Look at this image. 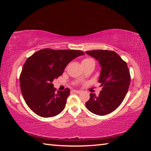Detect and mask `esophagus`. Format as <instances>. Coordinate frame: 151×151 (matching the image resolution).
I'll use <instances>...</instances> for the list:
<instances>
[{"mask_svg": "<svg viewBox=\"0 0 151 151\" xmlns=\"http://www.w3.org/2000/svg\"><path fill=\"white\" fill-rule=\"evenodd\" d=\"M74 93H77V94H79V93H81V91H76V90H73V91Z\"/></svg>", "mask_w": 151, "mask_h": 151, "instance_id": "esophagus-1", "label": "esophagus"}]
</instances>
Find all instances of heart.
Listing matches in <instances>:
<instances>
[{
	"instance_id": "obj_1",
	"label": "heart",
	"mask_w": 151,
	"mask_h": 151,
	"mask_svg": "<svg viewBox=\"0 0 151 151\" xmlns=\"http://www.w3.org/2000/svg\"><path fill=\"white\" fill-rule=\"evenodd\" d=\"M93 60V59H91V58H85V59H84V60H83V64H85V63H87V62H88V61H90V60Z\"/></svg>"
}]
</instances>
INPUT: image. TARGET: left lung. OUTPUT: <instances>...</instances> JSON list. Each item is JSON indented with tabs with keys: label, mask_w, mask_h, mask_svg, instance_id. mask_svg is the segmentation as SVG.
Returning <instances> with one entry per match:
<instances>
[{
	"label": "left lung",
	"mask_w": 151,
	"mask_h": 151,
	"mask_svg": "<svg viewBox=\"0 0 151 151\" xmlns=\"http://www.w3.org/2000/svg\"><path fill=\"white\" fill-rule=\"evenodd\" d=\"M85 52L99 61L101 66L99 83L103 86L99 96L90 94L86 107L97 115L108 114L121 105L129 89L131 76L127 64L114 51L94 50Z\"/></svg>",
	"instance_id": "1"
}]
</instances>
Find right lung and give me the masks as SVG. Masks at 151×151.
Instances as JSON below:
<instances>
[{
  "label": "right lung",
  "instance_id": "right-lung-1",
  "mask_svg": "<svg viewBox=\"0 0 151 151\" xmlns=\"http://www.w3.org/2000/svg\"><path fill=\"white\" fill-rule=\"evenodd\" d=\"M84 55L81 50L45 48L28 58L20 75V85L25 102L35 114L47 118L63 111L70 89L56 93L52 81L63 75L70 61Z\"/></svg>",
  "mask_w": 151,
  "mask_h": 151
}]
</instances>
